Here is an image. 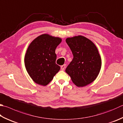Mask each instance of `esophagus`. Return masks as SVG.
Listing matches in <instances>:
<instances>
[{
  "instance_id": "esophagus-1",
  "label": "esophagus",
  "mask_w": 123,
  "mask_h": 123,
  "mask_svg": "<svg viewBox=\"0 0 123 123\" xmlns=\"http://www.w3.org/2000/svg\"><path fill=\"white\" fill-rule=\"evenodd\" d=\"M65 68H66V64H64L63 65H62V66H61V69L62 70V71H64V69H65Z\"/></svg>"
}]
</instances>
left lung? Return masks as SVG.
Wrapping results in <instances>:
<instances>
[{
  "label": "left lung",
  "instance_id": "obj_1",
  "mask_svg": "<svg viewBox=\"0 0 123 123\" xmlns=\"http://www.w3.org/2000/svg\"><path fill=\"white\" fill-rule=\"evenodd\" d=\"M73 58L66 68L72 82L84 87L96 79L101 68V58L92 41L81 35L66 39Z\"/></svg>",
  "mask_w": 123,
  "mask_h": 123
}]
</instances>
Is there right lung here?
<instances>
[{"label":"right lung","mask_w":123,"mask_h":123,"mask_svg":"<svg viewBox=\"0 0 123 123\" xmlns=\"http://www.w3.org/2000/svg\"><path fill=\"white\" fill-rule=\"evenodd\" d=\"M62 39L42 34L31 42L25 57V64L28 73L34 81L46 86L61 69L55 64V50Z\"/></svg>","instance_id":"obj_1"}]
</instances>
